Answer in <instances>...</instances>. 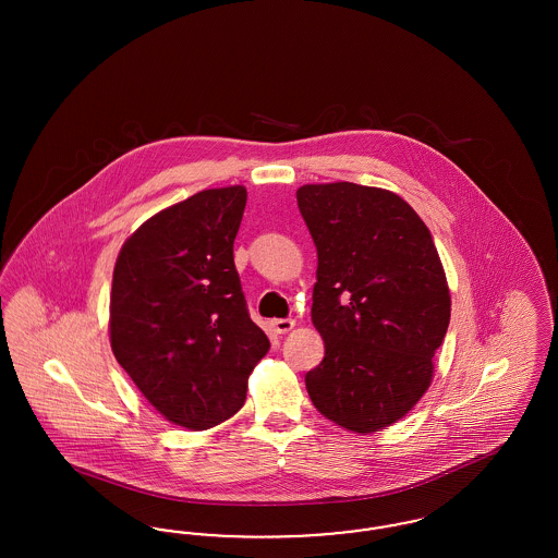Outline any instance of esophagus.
<instances>
[{"label":"esophagus","instance_id":"34e87169","mask_svg":"<svg viewBox=\"0 0 558 558\" xmlns=\"http://www.w3.org/2000/svg\"><path fill=\"white\" fill-rule=\"evenodd\" d=\"M271 330L276 332V335H287V332H291L292 328H294V319H271Z\"/></svg>","mask_w":558,"mask_h":558}]
</instances>
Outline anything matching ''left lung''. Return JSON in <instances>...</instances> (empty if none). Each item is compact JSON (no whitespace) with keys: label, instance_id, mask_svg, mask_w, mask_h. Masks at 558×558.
I'll list each match as a JSON object with an SVG mask.
<instances>
[{"label":"left lung","instance_id":"1","mask_svg":"<svg viewBox=\"0 0 558 558\" xmlns=\"http://www.w3.org/2000/svg\"><path fill=\"white\" fill-rule=\"evenodd\" d=\"M296 203L318 248L312 322L326 347L305 387L319 414L368 435L430 387L450 324L446 271L425 221L396 192L305 184Z\"/></svg>","mask_w":558,"mask_h":558}]
</instances>
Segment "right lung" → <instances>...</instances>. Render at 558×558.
Instances as JSON below:
<instances>
[{"mask_svg":"<svg viewBox=\"0 0 558 558\" xmlns=\"http://www.w3.org/2000/svg\"><path fill=\"white\" fill-rule=\"evenodd\" d=\"M246 187L203 190L123 242L110 291V347L169 423L205 430L234 416L269 349L234 266Z\"/></svg>","mask_w":558,"mask_h":558,"instance_id":"right-lung-1","label":"right lung"}]
</instances>
